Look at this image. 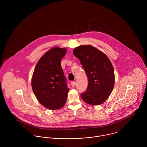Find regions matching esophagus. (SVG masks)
<instances>
[{"label":"esophagus","instance_id":"obj_1","mask_svg":"<svg viewBox=\"0 0 147 147\" xmlns=\"http://www.w3.org/2000/svg\"><path fill=\"white\" fill-rule=\"evenodd\" d=\"M71 84L72 86H75V82H71Z\"/></svg>","mask_w":147,"mask_h":147}]
</instances>
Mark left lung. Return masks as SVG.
<instances>
[{
	"label": "left lung",
	"mask_w": 147,
	"mask_h": 147,
	"mask_svg": "<svg viewBox=\"0 0 147 147\" xmlns=\"http://www.w3.org/2000/svg\"><path fill=\"white\" fill-rule=\"evenodd\" d=\"M88 78L86 90L82 93L84 102L91 105L102 104L111 94L114 85V70L104 53L90 45H82L74 50Z\"/></svg>",
	"instance_id": "obj_1"
}]
</instances>
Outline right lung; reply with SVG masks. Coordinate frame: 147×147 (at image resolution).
Instances as JSON below:
<instances>
[{"label": "right lung", "instance_id": "right-lung-1", "mask_svg": "<svg viewBox=\"0 0 147 147\" xmlns=\"http://www.w3.org/2000/svg\"><path fill=\"white\" fill-rule=\"evenodd\" d=\"M67 50L54 47L46 52L37 63L32 79L33 91L41 105L50 110L62 107L69 89L61 67Z\"/></svg>", "mask_w": 147, "mask_h": 147}]
</instances>
